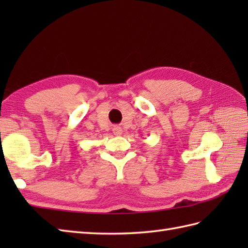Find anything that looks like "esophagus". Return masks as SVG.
Segmentation results:
<instances>
[{"label":"esophagus","mask_w":248,"mask_h":248,"mask_svg":"<svg viewBox=\"0 0 248 248\" xmlns=\"http://www.w3.org/2000/svg\"><path fill=\"white\" fill-rule=\"evenodd\" d=\"M113 133H114V135H116V136H120L121 134H123V129H121L120 127H115V128L113 129Z\"/></svg>","instance_id":"esophagus-1"}]
</instances>
